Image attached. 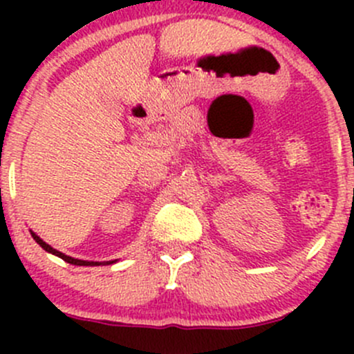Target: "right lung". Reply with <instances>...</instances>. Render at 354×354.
<instances>
[{
  "instance_id": "add662e5",
  "label": "right lung",
  "mask_w": 354,
  "mask_h": 354,
  "mask_svg": "<svg viewBox=\"0 0 354 354\" xmlns=\"http://www.w3.org/2000/svg\"><path fill=\"white\" fill-rule=\"evenodd\" d=\"M30 233H32V231H30ZM32 238H34V240L37 241V243L46 250V252H49V253H53V255L59 257V259H63L68 263H73V266H101V263H99V262H87V260L71 259V257H68V255H65V253L58 252V250H55V248H53V246H49L48 243H46V241H42L41 238H39L35 233H32ZM102 263H108V266H109V263H113V260H111V262H102Z\"/></svg>"
}]
</instances>
